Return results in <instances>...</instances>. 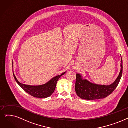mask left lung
<instances>
[{
	"label": "left lung",
	"mask_w": 128,
	"mask_h": 128,
	"mask_svg": "<svg viewBox=\"0 0 128 128\" xmlns=\"http://www.w3.org/2000/svg\"><path fill=\"white\" fill-rule=\"evenodd\" d=\"M121 71L119 76L114 82L109 86L98 85L92 84L86 80L81 78L79 74H76L75 90L80 98L84 100H96L106 98L116 89L122 74L123 66L121 61Z\"/></svg>",
	"instance_id": "left-lung-1"
}]
</instances>
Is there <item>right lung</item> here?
Listing matches in <instances>:
<instances>
[{"instance_id": "1", "label": "right lung", "mask_w": 128, "mask_h": 128, "mask_svg": "<svg viewBox=\"0 0 128 128\" xmlns=\"http://www.w3.org/2000/svg\"><path fill=\"white\" fill-rule=\"evenodd\" d=\"M65 72L56 76L52 80H50L48 83L44 85L38 86H32L29 85H26L20 83L17 80L16 76L14 74V76L15 80L16 81L18 84L21 86V87L27 93L33 96L36 98H46L48 96H52L54 93L55 90L56 84H57V81L60 78V76L64 74Z\"/></svg>"}]
</instances>
